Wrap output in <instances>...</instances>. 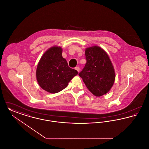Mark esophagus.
I'll return each instance as SVG.
<instances>
[{
  "instance_id": "esophagus-1",
  "label": "esophagus",
  "mask_w": 149,
  "mask_h": 149,
  "mask_svg": "<svg viewBox=\"0 0 149 149\" xmlns=\"http://www.w3.org/2000/svg\"><path fill=\"white\" fill-rule=\"evenodd\" d=\"M75 69L76 70H77L78 72H79V71H80V68H79V67H75Z\"/></svg>"
}]
</instances>
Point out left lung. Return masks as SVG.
<instances>
[{"mask_svg":"<svg viewBox=\"0 0 149 149\" xmlns=\"http://www.w3.org/2000/svg\"><path fill=\"white\" fill-rule=\"evenodd\" d=\"M85 52L86 63L79 75L91 92L95 96H102L113 85V66L107 54L100 47L86 48Z\"/></svg>","mask_w":149,"mask_h":149,"instance_id":"left-lung-1","label":"left lung"}]
</instances>
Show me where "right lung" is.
Returning <instances> with one entry per match:
<instances>
[{
  "label": "right lung",
  "instance_id": "1",
  "mask_svg": "<svg viewBox=\"0 0 149 149\" xmlns=\"http://www.w3.org/2000/svg\"><path fill=\"white\" fill-rule=\"evenodd\" d=\"M62 49L54 46L47 50L37 65L36 78L43 90L56 93L65 89L78 71L69 67L62 56Z\"/></svg>",
  "mask_w": 149,
  "mask_h": 149
}]
</instances>
